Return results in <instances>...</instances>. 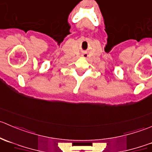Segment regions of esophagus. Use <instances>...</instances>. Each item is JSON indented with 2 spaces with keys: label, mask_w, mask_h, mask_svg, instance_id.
<instances>
[{
  "label": "esophagus",
  "mask_w": 152,
  "mask_h": 152,
  "mask_svg": "<svg viewBox=\"0 0 152 152\" xmlns=\"http://www.w3.org/2000/svg\"><path fill=\"white\" fill-rule=\"evenodd\" d=\"M83 56H85V57H87V54H84V55H83Z\"/></svg>",
  "instance_id": "esophagus-1"
}]
</instances>
